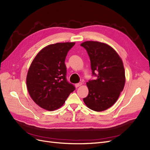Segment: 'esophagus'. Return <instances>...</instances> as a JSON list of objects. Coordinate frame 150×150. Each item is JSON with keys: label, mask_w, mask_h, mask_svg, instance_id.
<instances>
[{"label": "esophagus", "mask_w": 150, "mask_h": 150, "mask_svg": "<svg viewBox=\"0 0 150 150\" xmlns=\"http://www.w3.org/2000/svg\"><path fill=\"white\" fill-rule=\"evenodd\" d=\"M81 85H82V83H79L75 84L76 88H78V87H79V86H81Z\"/></svg>", "instance_id": "obj_1"}]
</instances>
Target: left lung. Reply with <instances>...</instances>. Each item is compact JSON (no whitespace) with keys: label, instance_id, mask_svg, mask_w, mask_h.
<instances>
[{"label":"left lung","instance_id":"1","mask_svg":"<svg viewBox=\"0 0 150 150\" xmlns=\"http://www.w3.org/2000/svg\"><path fill=\"white\" fill-rule=\"evenodd\" d=\"M87 51L93 76L86 84L88 96L85 104L95 111H103L114 104L123 90L125 72L121 57L109 45L97 41H86L81 44Z\"/></svg>","mask_w":150,"mask_h":150}]
</instances>
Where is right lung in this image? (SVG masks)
Instances as JSON below:
<instances>
[{
  "label": "right lung",
  "mask_w": 150,
  "mask_h": 150,
  "mask_svg": "<svg viewBox=\"0 0 150 150\" xmlns=\"http://www.w3.org/2000/svg\"><path fill=\"white\" fill-rule=\"evenodd\" d=\"M75 42L51 44L45 47L32 62L26 83L29 95L40 107L54 111L61 107L74 86L66 79L65 59Z\"/></svg>",
  "instance_id": "add662e5"
}]
</instances>
